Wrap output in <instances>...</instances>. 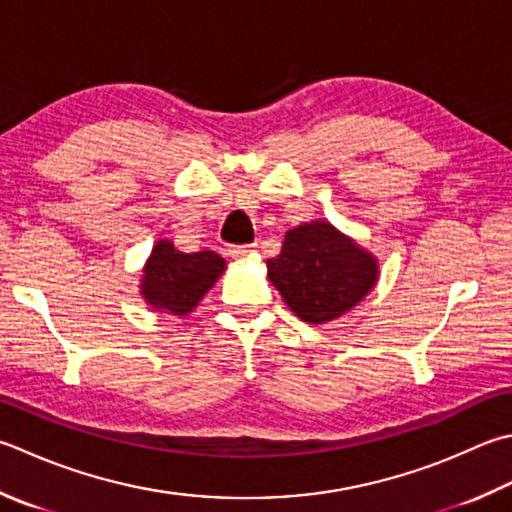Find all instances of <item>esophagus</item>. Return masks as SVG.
Here are the masks:
<instances>
[{"label":"esophagus","mask_w":512,"mask_h":512,"mask_svg":"<svg viewBox=\"0 0 512 512\" xmlns=\"http://www.w3.org/2000/svg\"><path fill=\"white\" fill-rule=\"evenodd\" d=\"M253 250H255V246H230V255H233L235 259H244L253 253Z\"/></svg>","instance_id":"esophagus-1"}]
</instances>
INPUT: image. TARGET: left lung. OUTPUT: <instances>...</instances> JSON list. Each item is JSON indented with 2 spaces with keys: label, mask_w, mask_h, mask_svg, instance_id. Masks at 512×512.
Wrapping results in <instances>:
<instances>
[{
  "label": "left lung",
  "mask_w": 512,
  "mask_h": 512,
  "mask_svg": "<svg viewBox=\"0 0 512 512\" xmlns=\"http://www.w3.org/2000/svg\"><path fill=\"white\" fill-rule=\"evenodd\" d=\"M266 266L286 306L308 324L346 315L379 277L377 259L328 222L290 228L282 253L266 259Z\"/></svg>",
  "instance_id": "1"
}]
</instances>
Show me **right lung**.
I'll use <instances>...</instances> for the list:
<instances>
[{
    "label": "right lung",
    "mask_w": 512,
    "mask_h": 512,
    "mask_svg": "<svg viewBox=\"0 0 512 512\" xmlns=\"http://www.w3.org/2000/svg\"><path fill=\"white\" fill-rule=\"evenodd\" d=\"M226 270L224 257L213 250L182 253L173 242L159 239L144 266L139 293L153 310L188 315Z\"/></svg>",
    "instance_id": "add662e5"
}]
</instances>
